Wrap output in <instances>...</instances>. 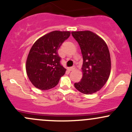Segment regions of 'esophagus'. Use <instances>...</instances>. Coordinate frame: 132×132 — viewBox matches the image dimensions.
Returning a JSON list of instances; mask_svg holds the SVG:
<instances>
[{"mask_svg": "<svg viewBox=\"0 0 132 132\" xmlns=\"http://www.w3.org/2000/svg\"><path fill=\"white\" fill-rule=\"evenodd\" d=\"M75 70V66H72V67L70 68V71H73Z\"/></svg>", "mask_w": 132, "mask_h": 132, "instance_id": "obj_1", "label": "esophagus"}]
</instances>
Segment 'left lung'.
Segmentation results:
<instances>
[{"mask_svg": "<svg viewBox=\"0 0 132 132\" xmlns=\"http://www.w3.org/2000/svg\"><path fill=\"white\" fill-rule=\"evenodd\" d=\"M78 42L83 57V76L75 87L80 93L91 94L103 87L110 73L111 61L108 46L103 39L89 30L71 32Z\"/></svg>", "mask_w": 132, "mask_h": 132, "instance_id": "1", "label": "left lung"}]
</instances>
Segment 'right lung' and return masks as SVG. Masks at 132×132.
Wrapping results in <instances>:
<instances>
[{"label": "right lung", "mask_w": 132, "mask_h": 132, "mask_svg": "<svg viewBox=\"0 0 132 132\" xmlns=\"http://www.w3.org/2000/svg\"><path fill=\"white\" fill-rule=\"evenodd\" d=\"M70 36L69 31L55 30L38 39L30 48L26 71L31 83L41 90L55 87L66 69L61 64L58 50Z\"/></svg>", "instance_id": "1"}]
</instances>
